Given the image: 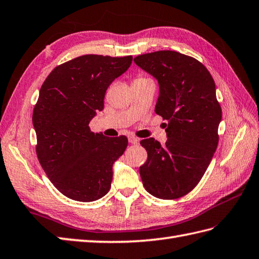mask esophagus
I'll return each mask as SVG.
<instances>
[{"label": "esophagus", "mask_w": 259, "mask_h": 259, "mask_svg": "<svg viewBox=\"0 0 259 259\" xmlns=\"http://www.w3.org/2000/svg\"><path fill=\"white\" fill-rule=\"evenodd\" d=\"M128 142L131 143V144L135 145V144H139L140 140L137 139V137H135V136H130V137H128Z\"/></svg>", "instance_id": "esophagus-1"}]
</instances>
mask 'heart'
<instances>
[{"label":"heart","instance_id":"heart-1","mask_svg":"<svg viewBox=\"0 0 259 259\" xmlns=\"http://www.w3.org/2000/svg\"><path fill=\"white\" fill-rule=\"evenodd\" d=\"M140 79H145V78H143V77H140V78H137V79H135V81H140Z\"/></svg>","mask_w":259,"mask_h":259}]
</instances>
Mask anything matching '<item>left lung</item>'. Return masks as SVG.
Returning a JSON list of instances; mask_svg holds the SVG:
<instances>
[{"instance_id":"8db88e82","label":"left lung","mask_w":259,"mask_h":259,"mask_svg":"<svg viewBox=\"0 0 259 259\" xmlns=\"http://www.w3.org/2000/svg\"><path fill=\"white\" fill-rule=\"evenodd\" d=\"M135 64L157 79L155 113L163 119L167 141H141L147 160L140 167L143 185L153 196L180 198L202 180L218 144L222 108L216 86L202 63L175 51L136 56Z\"/></svg>"}]
</instances>
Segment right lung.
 <instances>
[{"mask_svg":"<svg viewBox=\"0 0 259 259\" xmlns=\"http://www.w3.org/2000/svg\"><path fill=\"white\" fill-rule=\"evenodd\" d=\"M132 61V56H79L56 66L39 90L32 118L37 158L68 198L93 202L110 191L113 165L127 147V137L94 134L89 124L104 108L108 86Z\"/></svg>","mask_w":259,"mask_h":259,"instance_id":"obj_1","label":"right lung"}]
</instances>
